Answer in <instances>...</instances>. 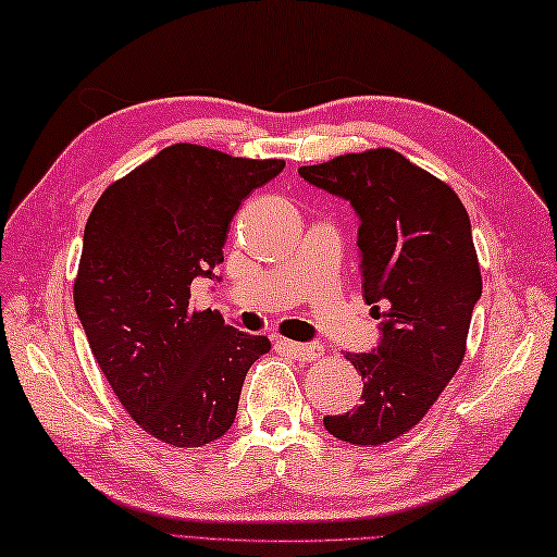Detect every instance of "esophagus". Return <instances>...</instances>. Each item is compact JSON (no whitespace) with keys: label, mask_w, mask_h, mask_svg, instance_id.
<instances>
[{"label":"esophagus","mask_w":557,"mask_h":557,"mask_svg":"<svg viewBox=\"0 0 557 557\" xmlns=\"http://www.w3.org/2000/svg\"><path fill=\"white\" fill-rule=\"evenodd\" d=\"M278 347L286 349L288 355L304 359V362H310V359L323 357V347H320V345H300V343H290V339H281Z\"/></svg>","instance_id":"esophagus-1"}]
</instances>
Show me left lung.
Listing matches in <instances>:
<instances>
[{
  "label": "left lung",
  "mask_w": 557,
  "mask_h": 557,
  "mask_svg": "<svg viewBox=\"0 0 557 557\" xmlns=\"http://www.w3.org/2000/svg\"><path fill=\"white\" fill-rule=\"evenodd\" d=\"M298 173L352 202L362 294L382 318L374 352L345 355L364 382L362 401L323 423L349 445L392 443L423 421L465 359L482 296L470 214L445 181L384 146Z\"/></svg>",
  "instance_id": "left-lung-1"
}]
</instances>
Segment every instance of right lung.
<instances>
[{
    "mask_svg": "<svg viewBox=\"0 0 557 557\" xmlns=\"http://www.w3.org/2000/svg\"><path fill=\"white\" fill-rule=\"evenodd\" d=\"M284 165L173 144L114 181L87 218L77 318L114 396L156 441H220L249 367L271 349L218 310H193L190 284L214 278L234 212Z\"/></svg>",
    "mask_w": 557,
    "mask_h": 557,
    "instance_id": "right-lung-1",
    "label": "right lung"
}]
</instances>
